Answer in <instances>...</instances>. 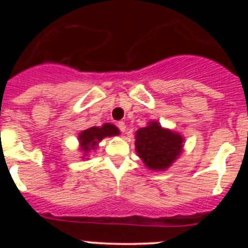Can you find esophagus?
Masks as SVG:
<instances>
[{
    "mask_svg": "<svg viewBox=\"0 0 248 248\" xmlns=\"http://www.w3.org/2000/svg\"><path fill=\"white\" fill-rule=\"evenodd\" d=\"M117 127H119L120 131L121 132H126V124H124V122H122V121L117 122Z\"/></svg>",
    "mask_w": 248,
    "mask_h": 248,
    "instance_id": "34e87169",
    "label": "esophagus"
}]
</instances>
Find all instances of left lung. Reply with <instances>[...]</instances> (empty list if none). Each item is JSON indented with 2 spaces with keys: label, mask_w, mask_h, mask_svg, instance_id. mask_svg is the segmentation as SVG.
<instances>
[{
  "label": "left lung",
  "mask_w": 248,
  "mask_h": 248,
  "mask_svg": "<svg viewBox=\"0 0 248 248\" xmlns=\"http://www.w3.org/2000/svg\"><path fill=\"white\" fill-rule=\"evenodd\" d=\"M185 139L177 132L164 128L152 120L136 132V151L147 169L164 171L184 151Z\"/></svg>",
  "instance_id": "left-lung-1"
}]
</instances>
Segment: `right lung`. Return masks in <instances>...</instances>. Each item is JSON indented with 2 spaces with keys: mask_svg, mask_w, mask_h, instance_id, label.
I'll return each mask as SVG.
<instances>
[{
  "mask_svg": "<svg viewBox=\"0 0 248 248\" xmlns=\"http://www.w3.org/2000/svg\"><path fill=\"white\" fill-rule=\"evenodd\" d=\"M120 129L115 124H103L102 126H93L81 131L78 136L79 150L81 151V158L89 159V155L92 150H97L98 144L107 137L119 136Z\"/></svg>",
  "mask_w": 248,
  "mask_h": 248,
  "instance_id": "add662e5",
  "label": "right lung"
}]
</instances>
